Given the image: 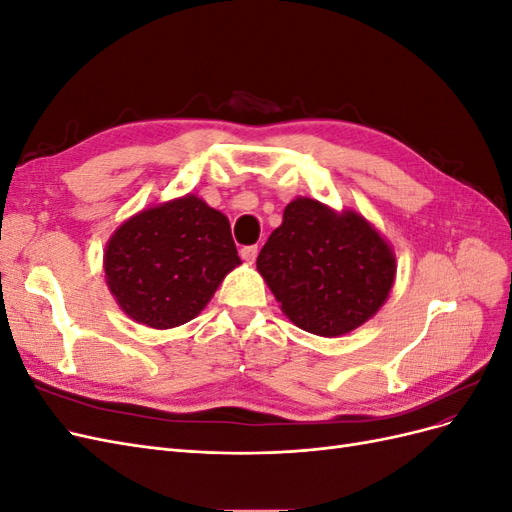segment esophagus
Masks as SVG:
<instances>
[{"label":"esophagus","mask_w":512,"mask_h":512,"mask_svg":"<svg viewBox=\"0 0 512 512\" xmlns=\"http://www.w3.org/2000/svg\"><path fill=\"white\" fill-rule=\"evenodd\" d=\"M241 258L245 260V262H250V265H252V262L256 260V256H258V247L256 245H245V247H241Z\"/></svg>","instance_id":"1"}]
</instances>
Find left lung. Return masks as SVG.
<instances>
[{
    "instance_id": "left-lung-1",
    "label": "left lung",
    "mask_w": 512,
    "mask_h": 512,
    "mask_svg": "<svg viewBox=\"0 0 512 512\" xmlns=\"http://www.w3.org/2000/svg\"><path fill=\"white\" fill-rule=\"evenodd\" d=\"M256 269L299 329L337 337L384 305L395 282V254L356 211L335 213L314 198L284 209Z\"/></svg>"
}]
</instances>
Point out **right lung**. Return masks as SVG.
<instances>
[{
    "label": "right lung",
    "mask_w": 512,
    "mask_h": 512,
    "mask_svg": "<svg viewBox=\"0 0 512 512\" xmlns=\"http://www.w3.org/2000/svg\"><path fill=\"white\" fill-rule=\"evenodd\" d=\"M237 265L228 218L194 194L132 215L104 252L108 290L151 329L196 318Z\"/></svg>",
    "instance_id": "obj_1"
}]
</instances>
